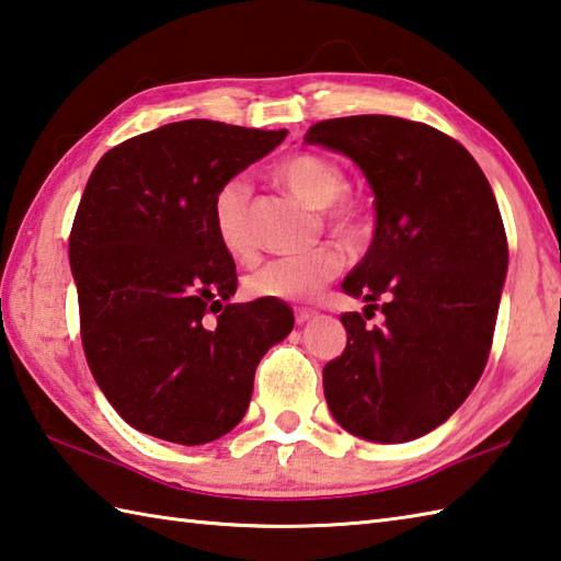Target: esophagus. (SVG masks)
<instances>
[{"label":"esophagus","instance_id":"obj_1","mask_svg":"<svg viewBox=\"0 0 561 561\" xmlns=\"http://www.w3.org/2000/svg\"><path fill=\"white\" fill-rule=\"evenodd\" d=\"M314 314H317L314 310H295V322L297 324H305V322H310Z\"/></svg>","mask_w":561,"mask_h":561}]
</instances>
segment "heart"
<instances>
[{"label":"heart","instance_id":"obj_1","mask_svg":"<svg viewBox=\"0 0 561 561\" xmlns=\"http://www.w3.org/2000/svg\"><path fill=\"white\" fill-rule=\"evenodd\" d=\"M280 184L295 198L314 210L327 213V225L346 247H358L368 237V217L358 203L346 196L348 179L336 162L300 152L293 154L273 171ZM210 220L217 242L234 259H247L256 247L254 227H251V188L242 179H230L217 188L210 208ZM341 254L334 247H322L305 256L268 261L254 273H249L244 288L261 300L300 302L324 288L341 271Z\"/></svg>","mask_w":561,"mask_h":561}]
</instances>
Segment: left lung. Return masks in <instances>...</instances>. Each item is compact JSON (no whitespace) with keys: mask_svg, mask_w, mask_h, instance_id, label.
Returning a JSON list of instances; mask_svg holds the SVG:
<instances>
[{"mask_svg":"<svg viewBox=\"0 0 561 561\" xmlns=\"http://www.w3.org/2000/svg\"><path fill=\"white\" fill-rule=\"evenodd\" d=\"M307 145L346 154L375 193V234L346 295L382 327L341 314L346 348L324 365L331 416L373 443H407L448 421L484 373L508 268L484 171L445 133L394 116L314 123Z\"/></svg>","mask_w":561,"mask_h":561,"instance_id":"1","label":"left lung"}]
</instances>
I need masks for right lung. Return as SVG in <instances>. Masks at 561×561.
<instances>
[{
  "mask_svg": "<svg viewBox=\"0 0 561 561\" xmlns=\"http://www.w3.org/2000/svg\"><path fill=\"white\" fill-rule=\"evenodd\" d=\"M179 121L99 159L79 201L70 266L87 363L137 431L203 445L244 419L264 353L293 331L285 302H230L234 261L217 242V188L285 140Z\"/></svg>",
  "mask_w": 561,
  "mask_h": 561,
  "instance_id": "1",
  "label": "right lung"
}]
</instances>
